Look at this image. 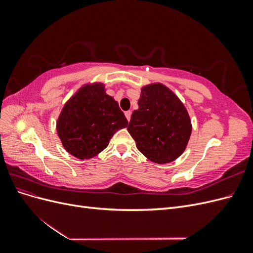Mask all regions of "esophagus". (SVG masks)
<instances>
[{
    "instance_id": "34e87169",
    "label": "esophagus",
    "mask_w": 253,
    "mask_h": 253,
    "mask_svg": "<svg viewBox=\"0 0 253 253\" xmlns=\"http://www.w3.org/2000/svg\"><path fill=\"white\" fill-rule=\"evenodd\" d=\"M125 115H126V119H127V121H129V119H131L132 112H131V111H126V112L125 113Z\"/></svg>"
}]
</instances>
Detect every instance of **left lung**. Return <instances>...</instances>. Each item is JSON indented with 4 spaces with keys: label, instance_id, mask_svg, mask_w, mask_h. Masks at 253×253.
<instances>
[{
    "label": "left lung",
    "instance_id": "left-lung-1",
    "mask_svg": "<svg viewBox=\"0 0 253 253\" xmlns=\"http://www.w3.org/2000/svg\"><path fill=\"white\" fill-rule=\"evenodd\" d=\"M138 106L127 126L137 149L155 164L178 158L192 132L189 114L178 97L164 84L153 83L141 88Z\"/></svg>",
    "mask_w": 253,
    "mask_h": 253
}]
</instances>
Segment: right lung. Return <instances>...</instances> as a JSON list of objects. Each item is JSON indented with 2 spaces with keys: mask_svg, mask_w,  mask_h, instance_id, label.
I'll use <instances>...</instances> for the list:
<instances>
[{
  "mask_svg": "<svg viewBox=\"0 0 253 253\" xmlns=\"http://www.w3.org/2000/svg\"><path fill=\"white\" fill-rule=\"evenodd\" d=\"M127 126L118 102L102 83L83 85L61 111L57 133L64 149L79 159L97 156L118 129Z\"/></svg>",
  "mask_w": 253,
  "mask_h": 253,
  "instance_id": "right-lung-1",
  "label": "right lung"
}]
</instances>
